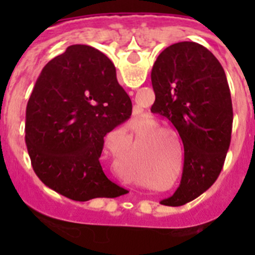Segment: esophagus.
<instances>
[{
    "label": "esophagus",
    "mask_w": 255,
    "mask_h": 255,
    "mask_svg": "<svg viewBox=\"0 0 255 255\" xmlns=\"http://www.w3.org/2000/svg\"><path fill=\"white\" fill-rule=\"evenodd\" d=\"M130 93H131V94H132V92H130Z\"/></svg>",
    "instance_id": "34e87169"
}]
</instances>
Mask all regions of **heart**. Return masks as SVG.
<instances>
[{"instance_id": "1", "label": "heart", "mask_w": 255, "mask_h": 255, "mask_svg": "<svg viewBox=\"0 0 255 255\" xmlns=\"http://www.w3.org/2000/svg\"><path fill=\"white\" fill-rule=\"evenodd\" d=\"M155 123H157V121H155V120H148V121H145V123H144L143 125H140V128H141V126H153ZM161 130H162V131H168V128H166V126H162ZM149 131H150V130H149ZM149 131H145V132H144V134H148V132H149ZM152 131H153V130H152Z\"/></svg>"}]
</instances>
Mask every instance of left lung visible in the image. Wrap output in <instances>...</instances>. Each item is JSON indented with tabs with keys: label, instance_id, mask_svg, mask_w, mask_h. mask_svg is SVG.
Masks as SVG:
<instances>
[{
	"label": "left lung",
	"instance_id": "1",
	"mask_svg": "<svg viewBox=\"0 0 255 255\" xmlns=\"http://www.w3.org/2000/svg\"><path fill=\"white\" fill-rule=\"evenodd\" d=\"M150 111L167 117L184 144L180 186L166 206H182L206 191L224 166L231 141L233 102L226 74L211 51L195 42L171 44L153 65Z\"/></svg>",
	"mask_w": 255,
	"mask_h": 255
}]
</instances>
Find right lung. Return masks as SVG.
I'll return each mask as SVG.
<instances>
[{
  "label": "right lung",
  "instance_id": "right-lung-1",
  "mask_svg": "<svg viewBox=\"0 0 255 255\" xmlns=\"http://www.w3.org/2000/svg\"><path fill=\"white\" fill-rule=\"evenodd\" d=\"M131 110L107 56L85 44L67 47L43 67L26 106L25 143L37 176L76 202L126 194L100 158L106 134Z\"/></svg>",
  "mask_w": 255,
  "mask_h": 255
}]
</instances>
